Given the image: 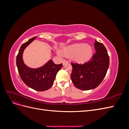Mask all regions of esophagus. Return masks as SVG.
<instances>
[{
	"label": "esophagus",
	"mask_w": 129,
	"mask_h": 129,
	"mask_svg": "<svg viewBox=\"0 0 129 129\" xmlns=\"http://www.w3.org/2000/svg\"><path fill=\"white\" fill-rule=\"evenodd\" d=\"M69 63V62L67 60H63V62H62V63H63V65H65L66 64H68Z\"/></svg>",
	"instance_id": "34e87169"
}]
</instances>
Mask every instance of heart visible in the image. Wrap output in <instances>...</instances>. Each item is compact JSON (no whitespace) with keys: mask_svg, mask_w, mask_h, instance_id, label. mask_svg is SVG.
Wrapping results in <instances>:
<instances>
[{"mask_svg":"<svg viewBox=\"0 0 129 129\" xmlns=\"http://www.w3.org/2000/svg\"><path fill=\"white\" fill-rule=\"evenodd\" d=\"M92 53V48L86 44H76L69 46L63 50V55L67 57H73L78 63H83L88 61Z\"/></svg>","mask_w":129,"mask_h":129,"instance_id":"b5f03b06","label":"heart"}]
</instances>
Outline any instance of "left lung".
Returning <instances> with one entry per match:
<instances>
[{
  "mask_svg": "<svg viewBox=\"0 0 129 129\" xmlns=\"http://www.w3.org/2000/svg\"><path fill=\"white\" fill-rule=\"evenodd\" d=\"M96 53L91 58L84 64L72 62L71 79L75 86L83 90L97 87L106 75L109 66L107 50L102 43L95 41Z\"/></svg>",
  "mask_w": 129,
  "mask_h": 129,
  "instance_id": "left-lung-1",
  "label": "left lung"
}]
</instances>
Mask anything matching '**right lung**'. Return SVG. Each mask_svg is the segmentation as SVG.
<instances>
[{"mask_svg": "<svg viewBox=\"0 0 129 129\" xmlns=\"http://www.w3.org/2000/svg\"><path fill=\"white\" fill-rule=\"evenodd\" d=\"M36 38H31L21 45L17 56L16 63L19 75L27 86L35 90L43 91L52 87L57 72L62 67V63L56 64L50 60L39 68H30L26 66L22 60L23 52Z\"/></svg>", "mask_w": 129, "mask_h": 129, "instance_id": "add662e5", "label": "right lung"}]
</instances>
